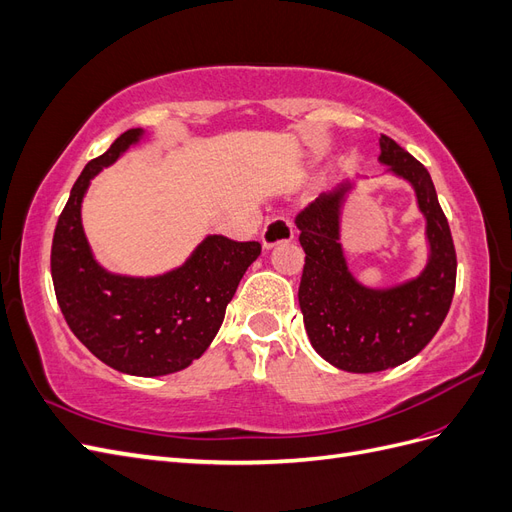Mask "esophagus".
Segmentation results:
<instances>
[{
    "mask_svg": "<svg viewBox=\"0 0 512 512\" xmlns=\"http://www.w3.org/2000/svg\"><path fill=\"white\" fill-rule=\"evenodd\" d=\"M262 245L265 247H273L277 243H288L294 239V228L292 222L288 218H282V215H277V218H271L265 228H262Z\"/></svg>",
    "mask_w": 512,
    "mask_h": 512,
    "instance_id": "34e87169",
    "label": "esophagus"
}]
</instances>
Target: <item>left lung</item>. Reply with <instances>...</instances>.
<instances>
[{"mask_svg": "<svg viewBox=\"0 0 512 512\" xmlns=\"http://www.w3.org/2000/svg\"><path fill=\"white\" fill-rule=\"evenodd\" d=\"M378 160L412 185L425 215L429 258L421 275L391 288L356 282L339 243V218L352 181L320 194L294 220L305 252L299 305L307 337L324 361L352 374L410 361L438 333L455 294L457 254L427 168L384 134Z\"/></svg>", "mask_w": 512, "mask_h": 512, "instance_id": "obj_1", "label": "left lung"}]
</instances>
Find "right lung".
Returning <instances> with one entry per match:
<instances>
[{
    "mask_svg": "<svg viewBox=\"0 0 512 512\" xmlns=\"http://www.w3.org/2000/svg\"><path fill=\"white\" fill-rule=\"evenodd\" d=\"M143 134L141 128L123 132L83 168L55 226L51 275L61 314L79 342L121 374L153 378L185 369L209 348L262 247L209 235L181 267L164 275L128 277L102 269L83 230V198L91 179Z\"/></svg>",
    "mask_w": 512,
    "mask_h": 512,
    "instance_id": "right-lung-1",
    "label": "right lung"
}]
</instances>
